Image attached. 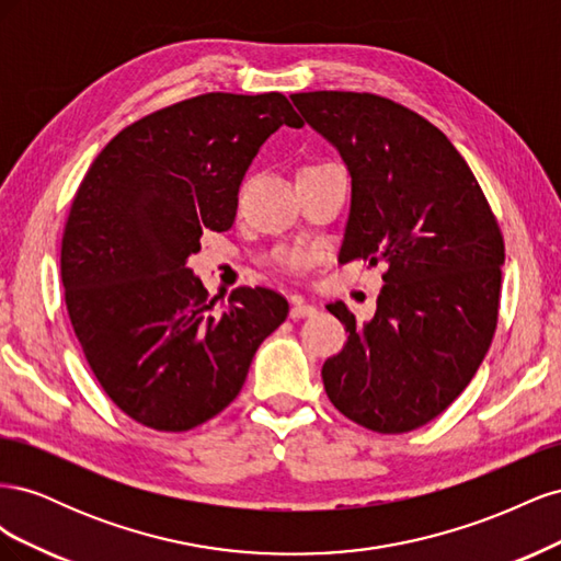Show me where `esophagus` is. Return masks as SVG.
Listing matches in <instances>:
<instances>
[{
    "label": "esophagus",
    "instance_id": "1",
    "mask_svg": "<svg viewBox=\"0 0 561 561\" xmlns=\"http://www.w3.org/2000/svg\"><path fill=\"white\" fill-rule=\"evenodd\" d=\"M307 316H316V307L313 304H307L301 297H293V307H290V318H307Z\"/></svg>",
    "mask_w": 561,
    "mask_h": 561
}]
</instances>
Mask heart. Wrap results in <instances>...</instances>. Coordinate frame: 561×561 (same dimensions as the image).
Returning a JSON list of instances; mask_svg holds the SVG:
<instances>
[{"instance_id": "obj_1", "label": "heart", "mask_w": 561, "mask_h": 561, "mask_svg": "<svg viewBox=\"0 0 561 561\" xmlns=\"http://www.w3.org/2000/svg\"><path fill=\"white\" fill-rule=\"evenodd\" d=\"M325 168H336V165H334V163H307V165L299 168L297 175L325 171ZM280 260H283V264L293 266V268H309V266H313V264L320 260V254H318V252H311V250H290V252H285Z\"/></svg>"}]
</instances>
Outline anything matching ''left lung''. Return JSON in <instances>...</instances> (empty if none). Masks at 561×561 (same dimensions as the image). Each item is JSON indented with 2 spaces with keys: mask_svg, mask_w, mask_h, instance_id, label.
<instances>
[{
  "mask_svg": "<svg viewBox=\"0 0 561 561\" xmlns=\"http://www.w3.org/2000/svg\"><path fill=\"white\" fill-rule=\"evenodd\" d=\"M339 149L351 213L339 262L386 264L375 318L342 301L344 348L322 365L339 412L375 433H410L443 414L482 365L499 325L503 233L447 135L375 93L290 95Z\"/></svg>",
  "mask_w": 561,
  "mask_h": 561,
  "instance_id": "8db88e82",
  "label": "left lung"
}]
</instances>
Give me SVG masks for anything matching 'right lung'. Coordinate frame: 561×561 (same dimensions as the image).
<instances>
[{
    "label": "right lung",
    "mask_w": 561,
    "mask_h": 561,
    "mask_svg": "<svg viewBox=\"0 0 561 561\" xmlns=\"http://www.w3.org/2000/svg\"><path fill=\"white\" fill-rule=\"evenodd\" d=\"M304 122L283 93H203L114 135L83 175L60 245L65 307L107 398L161 433L192 431L241 393L287 318L268 287L210 299L186 257L227 231L262 142Z\"/></svg>",
    "instance_id": "right-lung-1"
}]
</instances>
